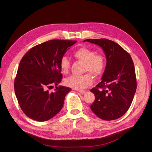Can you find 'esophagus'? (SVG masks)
Segmentation results:
<instances>
[{
	"mask_svg": "<svg viewBox=\"0 0 152 152\" xmlns=\"http://www.w3.org/2000/svg\"><path fill=\"white\" fill-rule=\"evenodd\" d=\"M79 93H80L81 94H84L86 93V91H83V90H80L78 91Z\"/></svg>",
	"mask_w": 152,
	"mask_h": 152,
	"instance_id": "obj_1",
	"label": "esophagus"
}]
</instances>
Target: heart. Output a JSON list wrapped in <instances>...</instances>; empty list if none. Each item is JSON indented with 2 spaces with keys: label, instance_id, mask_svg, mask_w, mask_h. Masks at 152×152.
I'll return each instance as SVG.
<instances>
[{
  "label": "heart",
  "instance_id": "obj_1",
  "mask_svg": "<svg viewBox=\"0 0 152 152\" xmlns=\"http://www.w3.org/2000/svg\"><path fill=\"white\" fill-rule=\"evenodd\" d=\"M75 58L84 62L83 70L88 72L95 77H100L105 68V58L102 54L96 53L94 50L86 47H81L73 53ZM59 66L62 73L66 74L70 68L69 59L63 56L59 62ZM66 85L75 90H82L93 83L91 76L86 73L83 75H72L65 80Z\"/></svg>",
  "mask_w": 152,
  "mask_h": 152
}]
</instances>
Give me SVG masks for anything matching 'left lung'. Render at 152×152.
<instances>
[{"label":"left lung","mask_w":152,"mask_h":152,"mask_svg":"<svg viewBox=\"0 0 152 152\" xmlns=\"http://www.w3.org/2000/svg\"><path fill=\"white\" fill-rule=\"evenodd\" d=\"M83 41L99 46L106 58L102 81L91 90L96 97L91 110L102 120L117 119L129 110L136 91L137 79L132 59L113 41L101 38Z\"/></svg>","instance_id":"obj_1"}]
</instances>
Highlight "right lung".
<instances>
[{
	"instance_id": "obj_1",
	"label": "right lung",
	"mask_w": 152,
	"mask_h": 152,
	"mask_svg": "<svg viewBox=\"0 0 152 152\" xmlns=\"http://www.w3.org/2000/svg\"><path fill=\"white\" fill-rule=\"evenodd\" d=\"M76 41L52 39L31 48L21 59L14 80V91L23 112L30 118L45 121L62 109L65 97L71 91L59 86L62 75L59 62ZM56 86L55 92L48 90Z\"/></svg>"
}]
</instances>
